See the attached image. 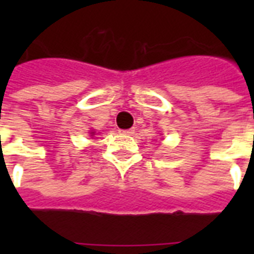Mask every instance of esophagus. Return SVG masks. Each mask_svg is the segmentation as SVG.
<instances>
[{
  "mask_svg": "<svg viewBox=\"0 0 254 254\" xmlns=\"http://www.w3.org/2000/svg\"><path fill=\"white\" fill-rule=\"evenodd\" d=\"M120 133H123V134H133V133H134V129H127V130H120Z\"/></svg>",
  "mask_w": 254,
  "mask_h": 254,
  "instance_id": "34e87169",
  "label": "esophagus"
}]
</instances>
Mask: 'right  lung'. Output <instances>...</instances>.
Returning a JSON list of instances; mask_svg holds the SVG:
<instances>
[{
    "mask_svg": "<svg viewBox=\"0 0 254 254\" xmlns=\"http://www.w3.org/2000/svg\"><path fill=\"white\" fill-rule=\"evenodd\" d=\"M91 133V135H95V131H89Z\"/></svg>",
    "mask_w": 254,
    "mask_h": 254,
    "instance_id": "add662e5",
    "label": "right lung"
}]
</instances>
